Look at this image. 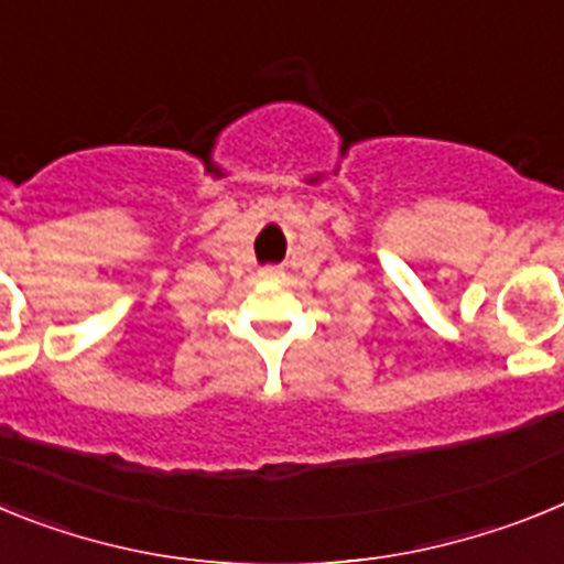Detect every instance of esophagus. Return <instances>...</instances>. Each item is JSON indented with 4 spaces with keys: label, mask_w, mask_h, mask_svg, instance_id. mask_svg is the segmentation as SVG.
<instances>
[{
    "label": "esophagus",
    "mask_w": 564,
    "mask_h": 564,
    "mask_svg": "<svg viewBox=\"0 0 564 564\" xmlns=\"http://www.w3.org/2000/svg\"><path fill=\"white\" fill-rule=\"evenodd\" d=\"M259 276H265V279H273V276H279V268H273V265L262 268V271H259Z\"/></svg>",
    "instance_id": "34e87169"
}]
</instances>
